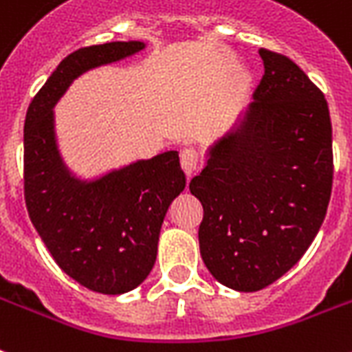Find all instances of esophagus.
<instances>
[{
    "label": "esophagus",
    "instance_id": "obj_1",
    "mask_svg": "<svg viewBox=\"0 0 352 352\" xmlns=\"http://www.w3.org/2000/svg\"><path fill=\"white\" fill-rule=\"evenodd\" d=\"M181 166L188 177H191L199 170V153L193 148H188L181 153Z\"/></svg>",
    "mask_w": 352,
    "mask_h": 352
}]
</instances>
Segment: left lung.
I'll return each instance as SVG.
<instances>
[{
    "label": "left lung",
    "instance_id": "1",
    "mask_svg": "<svg viewBox=\"0 0 352 352\" xmlns=\"http://www.w3.org/2000/svg\"><path fill=\"white\" fill-rule=\"evenodd\" d=\"M264 76L241 124L210 150L190 191L199 244L221 284L258 291L302 258L333 188V126L324 94L287 56L258 50Z\"/></svg>",
    "mask_w": 352,
    "mask_h": 352
}]
</instances>
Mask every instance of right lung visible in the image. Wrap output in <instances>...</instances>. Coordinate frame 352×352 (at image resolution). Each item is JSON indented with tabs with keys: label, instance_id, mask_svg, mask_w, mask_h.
Masks as SVG:
<instances>
[{
	"label": "right lung",
	"instance_id": "add662e5",
	"mask_svg": "<svg viewBox=\"0 0 352 352\" xmlns=\"http://www.w3.org/2000/svg\"><path fill=\"white\" fill-rule=\"evenodd\" d=\"M144 48L113 41L79 48L63 59L30 102L25 119V202L34 228L68 276L102 295H122L150 275L171 201L186 186L179 153L137 161L87 182L65 168L52 108L90 68Z\"/></svg>",
	"mask_w": 352,
	"mask_h": 352
}]
</instances>
